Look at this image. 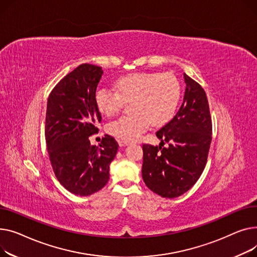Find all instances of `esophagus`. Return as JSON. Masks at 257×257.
Returning a JSON list of instances; mask_svg holds the SVG:
<instances>
[{"label": "esophagus", "mask_w": 257, "mask_h": 257, "mask_svg": "<svg viewBox=\"0 0 257 257\" xmlns=\"http://www.w3.org/2000/svg\"><path fill=\"white\" fill-rule=\"evenodd\" d=\"M118 144H119V146L123 147V146H127V145L130 144V142H126V141H122V140H120V141H118Z\"/></svg>", "instance_id": "34e87169"}]
</instances>
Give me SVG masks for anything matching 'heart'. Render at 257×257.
<instances>
[{"label": "heart", "instance_id": "b5f03b06", "mask_svg": "<svg viewBox=\"0 0 257 257\" xmlns=\"http://www.w3.org/2000/svg\"><path fill=\"white\" fill-rule=\"evenodd\" d=\"M117 91L100 87L94 99L99 112L112 116L132 102L134 114L118 117L108 125L107 131L113 137L131 142L137 140L149 127L167 123L172 119L180 98V84L169 73L137 72L120 79Z\"/></svg>", "mask_w": 257, "mask_h": 257}]
</instances>
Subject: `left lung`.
<instances>
[{
	"mask_svg": "<svg viewBox=\"0 0 257 257\" xmlns=\"http://www.w3.org/2000/svg\"><path fill=\"white\" fill-rule=\"evenodd\" d=\"M182 105L171 121L157 132L159 146L143 145L142 178L154 193L175 198L202 174L212 142V119L203 88L184 73ZM165 143L168 148H163Z\"/></svg>",
	"mask_w": 257,
	"mask_h": 257,
	"instance_id": "obj_1",
	"label": "left lung"
}]
</instances>
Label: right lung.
<instances>
[{
  "label": "right lung",
  "mask_w": 257,
  "mask_h": 257,
  "mask_svg": "<svg viewBox=\"0 0 257 257\" xmlns=\"http://www.w3.org/2000/svg\"><path fill=\"white\" fill-rule=\"evenodd\" d=\"M101 75V67L81 64L55 86L48 99L45 140L52 167L60 184L79 196L107 185L119 147L109 135L98 146L88 139L101 121L94 99Z\"/></svg>",
  "instance_id": "1"
}]
</instances>
